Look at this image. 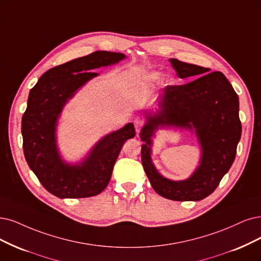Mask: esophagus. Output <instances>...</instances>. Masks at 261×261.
I'll return each instance as SVG.
<instances>
[{
  "instance_id": "esophagus-1",
  "label": "esophagus",
  "mask_w": 261,
  "mask_h": 261,
  "mask_svg": "<svg viewBox=\"0 0 261 261\" xmlns=\"http://www.w3.org/2000/svg\"><path fill=\"white\" fill-rule=\"evenodd\" d=\"M144 125H145V120H144V118L137 117L136 119H134V128H136L138 133L143 129Z\"/></svg>"
}]
</instances>
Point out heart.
<instances>
[{"instance_id": "1", "label": "heart", "mask_w": 261, "mask_h": 261, "mask_svg": "<svg viewBox=\"0 0 261 261\" xmlns=\"http://www.w3.org/2000/svg\"><path fill=\"white\" fill-rule=\"evenodd\" d=\"M150 79L151 80H158L159 79V75L158 74H151L150 75Z\"/></svg>"}]
</instances>
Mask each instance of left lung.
Instances as JSON below:
<instances>
[{"mask_svg":"<svg viewBox=\"0 0 261 261\" xmlns=\"http://www.w3.org/2000/svg\"><path fill=\"white\" fill-rule=\"evenodd\" d=\"M180 79H197L184 85H169L160 96V111L142 129V165L158 195L175 201H199L213 192L232 166L242 125L239 98L221 72L170 59ZM159 124L195 126L202 146L201 165L186 181L162 178L150 160V137Z\"/></svg>","mask_w":261,"mask_h":261,"instance_id":"8db88e82","label":"left lung"}]
</instances>
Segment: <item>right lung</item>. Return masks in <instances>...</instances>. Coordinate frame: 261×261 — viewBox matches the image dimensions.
Returning <instances> with one entry per match:
<instances>
[{
  "instance_id": "right-lung-1",
  "label": "right lung",
  "mask_w": 261,
  "mask_h": 261,
  "mask_svg": "<svg viewBox=\"0 0 261 261\" xmlns=\"http://www.w3.org/2000/svg\"><path fill=\"white\" fill-rule=\"evenodd\" d=\"M123 54L94 51L44 73L30 90L22 116L23 153L43 187L58 198H88L108 186L123 143L136 136L133 123L102 139L82 166L62 162L56 146V123L63 105L87 81L91 70L122 60Z\"/></svg>"
}]
</instances>
